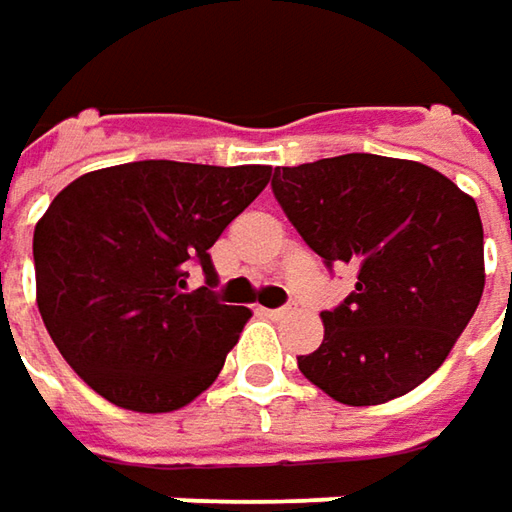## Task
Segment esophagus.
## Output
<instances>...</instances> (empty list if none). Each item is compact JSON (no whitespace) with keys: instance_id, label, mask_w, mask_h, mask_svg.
Segmentation results:
<instances>
[{"instance_id":"1","label":"esophagus","mask_w":512,"mask_h":512,"mask_svg":"<svg viewBox=\"0 0 512 512\" xmlns=\"http://www.w3.org/2000/svg\"><path fill=\"white\" fill-rule=\"evenodd\" d=\"M259 310L265 313L267 319H285L287 313H290L287 307H259Z\"/></svg>"}]
</instances>
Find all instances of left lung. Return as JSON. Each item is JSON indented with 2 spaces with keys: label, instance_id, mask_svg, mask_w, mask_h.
Wrapping results in <instances>:
<instances>
[{
  "label": "left lung",
  "instance_id": "obj_1",
  "mask_svg": "<svg viewBox=\"0 0 512 512\" xmlns=\"http://www.w3.org/2000/svg\"><path fill=\"white\" fill-rule=\"evenodd\" d=\"M273 193L327 265L356 267V290L325 310V339L299 356L330 399L384 404L436 373L484 290L473 196L410 159L344 153L276 168Z\"/></svg>",
  "mask_w": 512,
  "mask_h": 512
}]
</instances>
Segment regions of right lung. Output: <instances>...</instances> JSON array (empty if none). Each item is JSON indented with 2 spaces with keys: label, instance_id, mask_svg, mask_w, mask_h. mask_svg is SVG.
I'll return each mask as SVG.
<instances>
[{
  "label": "right lung",
  "instance_id": "obj_1",
  "mask_svg": "<svg viewBox=\"0 0 512 512\" xmlns=\"http://www.w3.org/2000/svg\"><path fill=\"white\" fill-rule=\"evenodd\" d=\"M270 165L145 159L73 179L33 230L36 305L62 359L102 399L170 413L202 396L253 316L187 290L210 247L270 182Z\"/></svg>",
  "mask_w": 512,
  "mask_h": 512
}]
</instances>
